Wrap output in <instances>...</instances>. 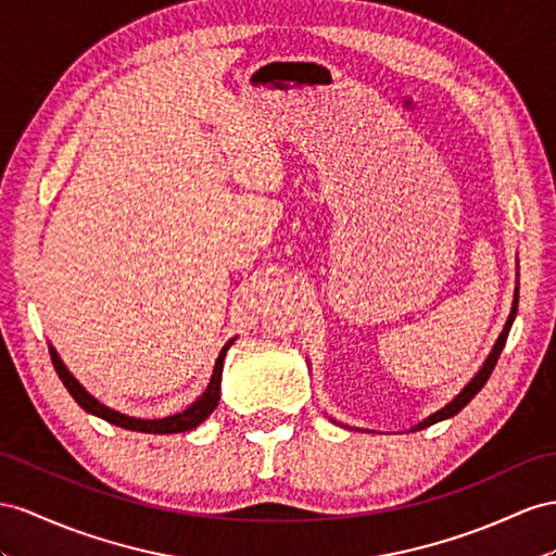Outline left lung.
I'll list each match as a JSON object with an SVG mask.
<instances>
[{"instance_id":"obj_1","label":"left lung","mask_w":556,"mask_h":556,"mask_svg":"<svg viewBox=\"0 0 556 556\" xmlns=\"http://www.w3.org/2000/svg\"><path fill=\"white\" fill-rule=\"evenodd\" d=\"M517 305H519V289H515V301H511L509 317H507V321H505V326H503L501 336H497L495 345H493V350L489 352L486 362L481 364V368L472 376V380H469L467 386H465L458 394H455L446 406H441L439 410H434V414H430L427 418H422L420 422H416L414 427H410L408 432H418V430H425V427H430V425H434V422L448 420V418H453L455 414H460V410H463L469 402L475 400V396L479 394V390H481L483 386H486V380L491 378L493 368H495V364H497V357H501V352H503V348H505V340H507L509 329H511V321H515V317H517ZM331 420H333V418H331ZM333 422H336V425H343V422H338V420H333ZM343 427H345V425H343ZM357 432H368V430H359V427H357Z\"/></svg>"}]
</instances>
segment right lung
<instances>
[{
	"mask_svg": "<svg viewBox=\"0 0 556 556\" xmlns=\"http://www.w3.org/2000/svg\"><path fill=\"white\" fill-rule=\"evenodd\" d=\"M232 343H235V338H230L223 345L218 359H216V366H213V374H211V380H208L206 390L199 394L190 406H185L182 410H178V414H170V416H164V418L126 416V414H122V410H115V408L105 406L103 402H98L96 396L89 394V390L84 388L73 374H70V368L63 364V359L59 357V352H55L53 345H49V352H51V362H53L55 374H59V378L63 380V386L67 388V392L73 394V400L84 410H87V414L103 418V420L117 425V427H124V430H131V432H142V434H178V432L194 430L197 425H202L213 414V410H216V406L220 402L223 362H225V354H227V350H230Z\"/></svg>",
	"mask_w": 556,
	"mask_h": 556,
	"instance_id": "right-lung-1",
	"label": "right lung"
}]
</instances>
